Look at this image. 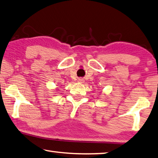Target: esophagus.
I'll return each mask as SVG.
<instances>
[{"label":"esophagus","mask_w":158,"mask_h":158,"mask_svg":"<svg viewBox=\"0 0 158 158\" xmlns=\"http://www.w3.org/2000/svg\"><path fill=\"white\" fill-rule=\"evenodd\" d=\"M77 82H80V83H83L85 82V80L84 78H82V77H79V78L77 79Z\"/></svg>","instance_id":"esophagus-1"}]
</instances>
